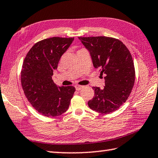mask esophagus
<instances>
[{"instance_id": "1", "label": "esophagus", "mask_w": 158, "mask_h": 158, "mask_svg": "<svg viewBox=\"0 0 158 158\" xmlns=\"http://www.w3.org/2000/svg\"><path fill=\"white\" fill-rule=\"evenodd\" d=\"M75 88H76L77 90H81V89L83 88V86H82V85H75Z\"/></svg>"}]
</instances>
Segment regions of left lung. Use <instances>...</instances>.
<instances>
[{"mask_svg":"<svg viewBox=\"0 0 158 158\" xmlns=\"http://www.w3.org/2000/svg\"><path fill=\"white\" fill-rule=\"evenodd\" d=\"M90 52L95 68L105 74L104 88L93 87L94 96L88 102L93 110L109 114L127 101L133 90L135 71L131 54L127 46L113 37H79Z\"/></svg>","mask_w":158,"mask_h":158,"instance_id":"1","label":"left lung"}]
</instances>
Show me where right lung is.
<instances>
[{
	"label": "right lung",
	"instance_id": "right-lung-1",
	"mask_svg": "<svg viewBox=\"0 0 158 158\" xmlns=\"http://www.w3.org/2000/svg\"><path fill=\"white\" fill-rule=\"evenodd\" d=\"M73 41L74 37H52L40 41L29 50L23 63L21 81L24 94L33 108L44 116H59L69 108L75 88L58 87L52 76Z\"/></svg>",
	"mask_w": 158,
	"mask_h": 158
}]
</instances>
